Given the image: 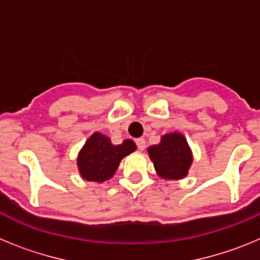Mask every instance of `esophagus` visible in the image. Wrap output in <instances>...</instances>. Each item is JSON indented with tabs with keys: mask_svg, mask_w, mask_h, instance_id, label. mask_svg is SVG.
Instances as JSON below:
<instances>
[{
	"mask_svg": "<svg viewBox=\"0 0 260 260\" xmlns=\"http://www.w3.org/2000/svg\"><path fill=\"white\" fill-rule=\"evenodd\" d=\"M135 144H137L138 150L143 151L144 148H146V141H144L143 138H139V139H137V141H135Z\"/></svg>",
	"mask_w": 260,
	"mask_h": 260,
	"instance_id": "1",
	"label": "esophagus"
}]
</instances>
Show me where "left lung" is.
Listing matches in <instances>:
<instances>
[{
    "label": "left lung",
    "instance_id": "obj_1",
    "mask_svg": "<svg viewBox=\"0 0 260 260\" xmlns=\"http://www.w3.org/2000/svg\"><path fill=\"white\" fill-rule=\"evenodd\" d=\"M148 153L156 172L167 180L185 177L192 160L187 142L178 133L164 135L158 146L148 148Z\"/></svg>",
    "mask_w": 260,
    "mask_h": 260
}]
</instances>
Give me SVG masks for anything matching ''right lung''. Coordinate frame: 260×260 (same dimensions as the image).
Here are the masks:
<instances>
[{"label": "right lung", "instance_id": "add662e5", "mask_svg": "<svg viewBox=\"0 0 260 260\" xmlns=\"http://www.w3.org/2000/svg\"><path fill=\"white\" fill-rule=\"evenodd\" d=\"M134 150L135 144L130 139H126L119 146H113L109 138L95 133L79 152L78 168L87 181L103 182L113 176L122 157Z\"/></svg>", "mask_w": 260, "mask_h": 260}]
</instances>
